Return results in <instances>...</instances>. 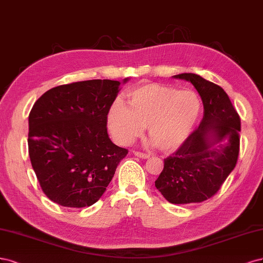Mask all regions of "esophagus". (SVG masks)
I'll use <instances>...</instances> for the list:
<instances>
[{
  "instance_id": "1",
  "label": "esophagus",
  "mask_w": 263,
  "mask_h": 263,
  "mask_svg": "<svg viewBox=\"0 0 263 263\" xmlns=\"http://www.w3.org/2000/svg\"><path fill=\"white\" fill-rule=\"evenodd\" d=\"M134 155L137 156V157H140V158H148L151 156L147 153H142V152H138V151L134 152Z\"/></svg>"
}]
</instances>
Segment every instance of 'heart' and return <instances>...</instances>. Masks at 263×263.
Here are the masks:
<instances>
[{"label":"heart","mask_w":263,"mask_h":263,"mask_svg":"<svg viewBox=\"0 0 263 263\" xmlns=\"http://www.w3.org/2000/svg\"><path fill=\"white\" fill-rule=\"evenodd\" d=\"M201 110L199 96L162 84H143L128 92V106L117 100L108 112V128L114 140L128 145L143 133L163 151L179 147L196 124Z\"/></svg>","instance_id":"heart-1"}]
</instances>
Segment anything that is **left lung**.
Segmentation results:
<instances>
[{
    "mask_svg": "<svg viewBox=\"0 0 263 263\" xmlns=\"http://www.w3.org/2000/svg\"><path fill=\"white\" fill-rule=\"evenodd\" d=\"M175 78L191 82L204 111L199 128L164 159L155 187L173 204L200 203L215 196L237 164L240 118L221 86L193 73Z\"/></svg>",
    "mask_w": 263,
    "mask_h": 263,
    "instance_id": "left-lung-1",
    "label": "left lung"
}]
</instances>
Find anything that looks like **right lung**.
Instances as JSON below:
<instances>
[{"label":"right lung","mask_w":263,"mask_h":263,"mask_svg":"<svg viewBox=\"0 0 263 263\" xmlns=\"http://www.w3.org/2000/svg\"><path fill=\"white\" fill-rule=\"evenodd\" d=\"M119 86L111 80L65 84L33 105L28 117L30 162L42 191L59 205L94 204L128 154L107 132V115Z\"/></svg>","instance_id":"right-lung-1"}]
</instances>
